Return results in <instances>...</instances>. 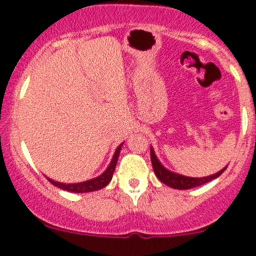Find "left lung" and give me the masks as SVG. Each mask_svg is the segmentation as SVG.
<instances>
[{
    "mask_svg": "<svg viewBox=\"0 0 256 256\" xmlns=\"http://www.w3.org/2000/svg\"><path fill=\"white\" fill-rule=\"evenodd\" d=\"M151 162H152V168L155 172L156 177L159 178L164 184L169 187H173V188L177 190H188L194 188V187L201 186L204 183L210 182V180H216V177H219L223 172L226 170L222 169L220 172H218L216 174H212L209 177H202V178H191V177H184V176H180V174H176L173 172H169L168 169H165L162 164L159 162V160L156 159L155 152L151 148Z\"/></svg>",
    "mask_w": 256,
    "mask_h": 256,
    "instance_id": "1",
    "label": "left lung"
}]
</instances>
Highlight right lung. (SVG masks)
<instances>
[{
	"mask_svg": "<svg viewBox=\"0 0 256 256\" xmlns=\"http://www.w3.org/2000/svg\"><path fill=\"white\" fill-rule=\"evenodd\" d=\"M120 150H122V144H119L116 151H115L114 156H112V162H110V165L108 166V169L101 174L100 177L94 178V180H86V182H82V183H72V184H65V183L55 182V180H50V178L48 180L54 184V186L58 187V188H62L65 190V191H69V192H76V194L92 192V191H97V190H100V188H104V187L108 186V183L112 180V173H114L115 170V165H116L118 158H119Z\"/></svg>",
	"mask_w": 256,
	"mask_h": 256,
	"instance_id": "right-lung-1",
	"label": "right lung"
}]
</instances>
